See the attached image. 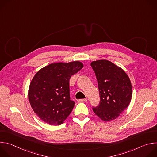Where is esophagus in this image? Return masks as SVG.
<instances>
[{"label": "esophagus", "instance_id": "obj_1", "mask_svg": "<svg viewBox=\"0 0 157 157\" xmlns=\"http://www.w3.org/2000/svg\"><path fill=\"white\" fill-rule=\"evenodd\" d=\"M78 101L79 102H86V101H87V99H81L78 100Z\"/></svg>", "mask_w": 157, "mask_h": 157}]
</instances>
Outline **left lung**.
<instances>
[{"label":"left lung","mask_w":157,"mask_h":157,"mask_svg":"<svg viewBox=\"0 0 157 157\" xmlns=\"http://www.w3.org/2000/svg\"><path fill=\"white\" fill-rule=\"evenodd\" d=\"M100 95L99 105L93 107L96 116L104 121L118 117L128 106L132 87L127 73L118 66L106 59L92 61Z\"/></svg>","instance_id":"8db88e82"}]
</instances>
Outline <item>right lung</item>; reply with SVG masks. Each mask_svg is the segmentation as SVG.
I'll return each instance as SVG.
<instances>
[{"mask_svg": "<svg viewBox=\"0 0 157 157\" xmlns=\"http://www.w3.org/2000/svg\"><path fill=\"white\" fill-rule=\"evenodd\" d=\"M83 67L78 61L54 63L40 69L29 89V99L35 113L51 125L62 124L75 106L70 99V78Z\"/></svg>", "mask_w": 157, "mask_h": 157, "instance_id": "obj_1", "label": "right lung"}]
</instances>
